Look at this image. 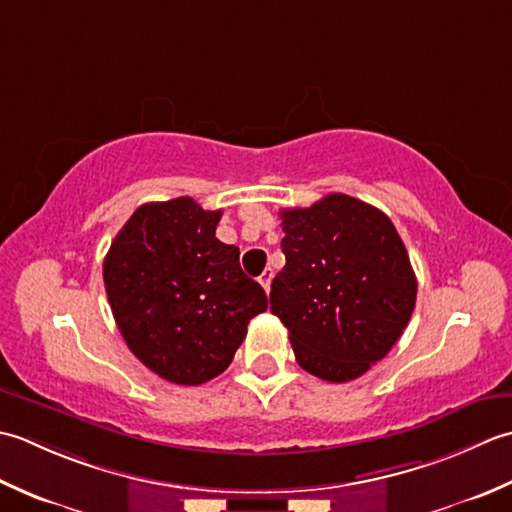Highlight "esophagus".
I'll return each instance as SVG.
<instances>
[{"label":"esophagus","mask_w":512,"mask_h":512,"mask_svg":"<svg viewBox=\"0 0 512 512\" xmlns=\"http://www.w3.org/2000/svg\"><path fill=\"white\" fill-rule=\"evenodd\" d=\"M271 278H274V269H271V267H267V269L263 271V274L258 276V283L263 285L265 291H269V287H271Z\"/></svg>","instance_id":"esophagus-1"}]
</instances>
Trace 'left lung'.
Here are the masks:
<instances>
[{"mask_svg":"<svg viewBox=\"0 0 512 512\" xmlns=\"http://www.w3.org/2000/svg\"><path fill=\"white\" fill-rule=\"evenodd\" d=\"M280 218L287 263L271 283V314L302 369L327 382L356 380L387 356L415 309L417 280L398 229L347 194Z\"/></svg>","mask_w":512,"mask_h":512,"instance_id":"1","label":"left lung"}]
</instances>
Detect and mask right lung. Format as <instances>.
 I'll use <instances>...</instances> for the list:
<instances>
[{"instance_id":"right-lung-1","label":"right lung","mask_w":512,"mask_h":512,"mask_svg":"<svg viewBox=\"0 0 512 512\" xmlns=\"http://www.w3.org/2000/svg\"><path fill=\"white\" fill-rule=\"evenodd\" d=\"M223 212L194 198L145 203L103 260L112 316L130 351L163 380L196 387L221 375L267 309L241 269V252L216 238Z\"/></svg>"}]
</instances>
